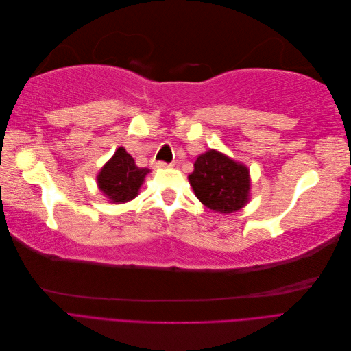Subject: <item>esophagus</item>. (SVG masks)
Listing matches in <instances>:
<instances>
[{"label":"esophagus","instance_id":"obj_1","mask_svg":"<svg viewBox=\"0 0 351 351\" xmlns=\"http://www.w3.org/2000/svg\"><path fill=\"white\" fill-rule=\"evenodd\" d=\"M154 167L155 168H167V167H171V164H167L164 161H156V162H154Z\"/></svg>","mask_w":351,"mask_h":351}]
</instances>
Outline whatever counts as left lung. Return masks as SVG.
I'll return each mask as SVG.
<instances>
[{
  "instance_id": "8db88e82",
  "label": "left lung",
  "mask_w": 351,
  "mask_h": 351,
  "mask_svg": "<svg viewBox=\"0 0 351 351\" xmlns=\"http://www.w3.org/2000/svg\"><path fill=\"white\" fill-rule=\"evenodd\" d=\"M189 182L196 197L214 212L232 214L249 202L247 167L215 149L197 156Z\"/></svg>"
}]
</instances>
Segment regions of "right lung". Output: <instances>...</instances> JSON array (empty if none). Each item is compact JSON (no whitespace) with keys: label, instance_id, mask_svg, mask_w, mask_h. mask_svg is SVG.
Returning a JSON list of instances; mask_svg holds the SVG:
<instances>
[{"label":"right lung","instance_id":"right-lung-1","mask_svg":"<svg viewBox=\"0 0 351 351\" xmlns=\"http://www.w3.org/2000/svg\"><path fill=\"white\" fill-rule=\"evenodd\" d=\"M147 173L149 169L137 167L132 155L119 147L99 171L98 186L112 204H124L137 196Z\"/></svg>","mask_w":351,"mask_h":351}]
</instances>
